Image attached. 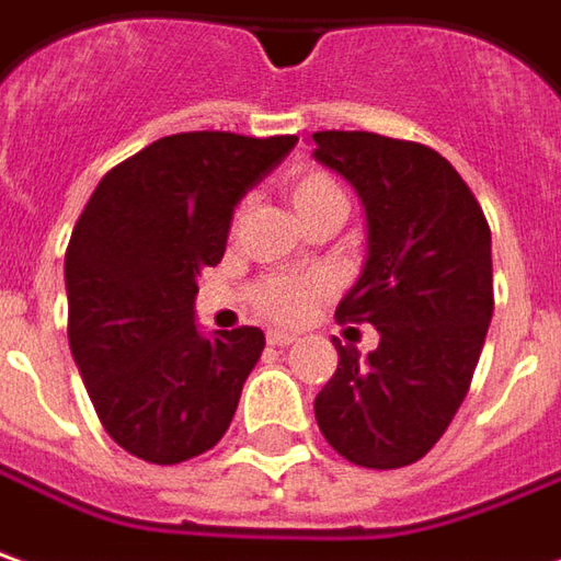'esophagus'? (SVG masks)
<instances>
[{"instance_id":"obj_1","label":"esophagus","mask_w":561,"mask_h":561,"mask_svg":"<svg viewBox=\"0 0 561 561\" xmlns=\"http://www.w3.org/2000/svg\"><path fill=\"white\" fill-rule=\"evenodd\" d=\"M267 343L270 346H291V343H297V336L285 334V331H270Z\"/></svg>"}]
</instances>
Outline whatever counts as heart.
<instances>
[{"mask_svg": "<svg viewBox=\"0 0 561 561\" xmlns=\"http://www.w3.org/2000/svg\"><path fill=\"white\" fill-rule=\"evenodd\" d=\"M288 199L300 221L309 215L324 213V209H346V191L336 182L331 172L324 170H300L294 172L288 182ZM324 279L309 276V273H285V276H270L252 288L254 309L273 321H297L307 312L321 294Z\"/></svg>", "mask_w": 561, "mask_h": 561, "instance_id": "1", "label": "heart"}]
</instances>
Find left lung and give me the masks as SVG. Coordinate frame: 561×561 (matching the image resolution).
<instances>
[{"mask_svg":"<svg viewBox=\"0 0 561 561\" xmlns=\"http://www.w3.org/2000/svg\"><path fill=\"white\" fill-rule=\"evenodd\" d=\"M312 142L367 213V261L336 319L379 331L367 355L334 340L340 362L316 422L352 465L391 471L444 437L471 389L495 309L492 233L471 187L428 145L362 130Z\"/></svg>","mask_w":561,"mask_h":561,"instance_id":"8db88e82","label":"left lung"}]
</instances>
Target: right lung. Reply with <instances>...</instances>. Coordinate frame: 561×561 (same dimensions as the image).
Instances as JSON below:
<instances>
[{
  "label": "right lung",
  "mask_w": 561,
  "mask_h": 561,
  "mask_svg": "<svg viewBox=\"0 0 561 561\" xmlns=\"http://www.w3.org/2000/svg\"><path fill=\"white\" fill-rule=\"evenodd\" d=\"M297 136H163L105 172L66 249L69 348L117 446L179 465L225 437L261 328L203 336L194 297L221 261L237 203Z\"/></svg>",
  "instance_id": "right-lung-1"
}]
</instances>
